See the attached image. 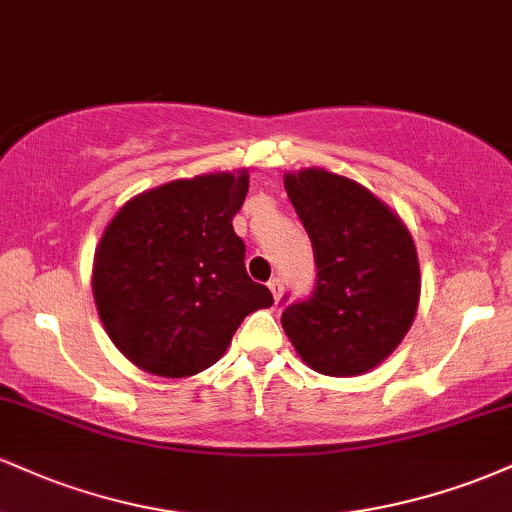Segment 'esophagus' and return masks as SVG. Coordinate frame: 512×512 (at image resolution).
Returning <instances> with one entry per match:
<instances>
[{
    "label": "esophagus",
    "mask_w": 512,
    "mask_h": 512,
    "mask_svg": "<svg viewBox=\"0 0 512 512\" xmlns=\"http://www.w3.org/2000/svg\"><path fill=\"white\" fill-rule=\"evenodd\" d=\"M269 291H272V296H274V301H279L281 298V293H284V281L279 279V276H272V281H269Z\"/></svg>",
    "instance_id": "obj_1"
}]
</instances>
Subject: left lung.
Listing matches in <instances>:
<instances>
[{
  "instance_id": "left-lung-1",
  "label": "left lung",
  "mask_w": 512,
  "mask_h": 512,
  "mask_svg": "<svg viewBox=\"0 0 512 512\" xmlns=\"http://www.w3.org/2000/svg\"><path fill=\"white\" fill-rule=\"evenodd\" d=\"M286 195L313 243V298L281 313L308 368L363 375L409 332L421 296L419 255L407 223L361 182L325 168L284 175Z\"/></svg>"
}]
</instances>
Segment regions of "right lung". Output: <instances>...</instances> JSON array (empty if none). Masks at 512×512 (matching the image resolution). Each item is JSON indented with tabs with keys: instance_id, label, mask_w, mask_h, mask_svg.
Listing matches in <instances>:
<instances>
[{
	"instance_id": "add662e5",
	"label": "right lung",
	"mask_w": 512,
	"mask_h": 512,
	"mask_svg": "<svg viewBox=\"0 0 512 512\" xmlns=\"http://www.w3.org/2000/svg\"><path fill=\"white\" fill-rule=\"evenodd\" d=\"M248 170L182 178L132 197L93 255V301L127 361L161 378H190L226 354L245 315L272 308L245 272L233 216Z\"/></svg>"
}]
</instances>
